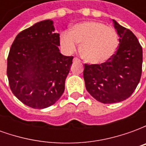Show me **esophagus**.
I'll use <instances>...</instances> for the list:
<instances>
[{"instance_id":"esophagus-1","label":"esophagus","mask_w":146,"mask_h":146,"mask_svg":"<svg viewBox=\"0 0 146 146\" xmlns=\"http://www.w3.org/2000/svg\"><path fill=\"white\" fill-rule=\"evenodd\" d=\"M73 62H80V60L78 58H73Z\"/></svg>"}]
</instances>
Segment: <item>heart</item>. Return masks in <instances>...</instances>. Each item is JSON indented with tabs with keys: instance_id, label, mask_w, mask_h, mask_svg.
<instances>
[{
	"instance_id": "heart-1",
	"label": "heart",
	"mask_w": 146,
	"mask_h": 146,
	"mask_svg": "<svg viewBox=\"0 0 146 146\" xmlns=\"http://www.w3.org/2000/svg\"><path fill=\"white\" fill-rule=\"evenodd\" d=\"M60 43L65 50L73 51L80 45L82 58L91 64H102L110 61L116 54L119 37L113 28L104 23L88 21L74 25L70 32L61 34Z\"/></svg>"
}]
</instances>
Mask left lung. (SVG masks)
Here are the masks:
<instances>
[{
    "instance_id": "left-lung-1",
    "label": "left lung",
    "mask_w": 146,
    "mask_h": 146,
    "mask_svg": "<svg viewBox=\"0 0 146 146\" xmlns=\"http://www.w3.org/2000/svg\"><path fill=\"white\" fill-rule=\"evenodd\" d=\"M119 35L116 54L99 65L84 64V79L89 94L104 104L128 98L140 81L142 70V48L131 31L113 20Z\"/></svg>"
}]
</instances>
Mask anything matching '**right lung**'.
Returning <instances> with one entry per match:
<instances>
[{"label":"right lung","mask_w":146,"mask_h":146,"mask_svg":"<svg viewBox=\"0 0 146 146\" xmlns=\"http://www.w3.org/2000/svg\"><path fill=\"white\" fill-rule=\"evenodd\" d=\"M59 33L53 22L41 21L18 34L8 56L7 75L11 92L33 109L49 107L59 99L73 56L59 52Z\"/></svg>","instance_id":"1"}]
</instances>
